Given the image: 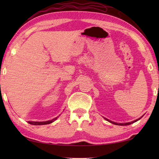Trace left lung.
Instances as JSON below:
<instances>
[{
    "label": "left lung",
    "mask_w": 159,
    "mask_h": 159,
    "mask_svg": "<svg viewBox=\"0 0 159 159\" xmlns=\"http://www.w3.org/2000/svg\"><path fill=\"white\" fill-rule=\"evenodd\" d=\"M142 117H143V116H141V117L139 118V119H137V120H134V121H130V122H126V123H117V122H115V121H111V120H109L107 119L106 117H104V119H105L107 121H109V122H111V124H116V125H119V126H127V125H130V124H133V123H134V122H136V121H137L138 120H139Z\"/></svg>",
    "instance_id": "left-lung-1"
}]
</instances>
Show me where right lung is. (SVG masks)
<instances>
[{
    "label": "right lung",
    "mask_w": 159,
    "mask_h": 159,
    "mask_svg": "<svg viewBox=\"0 0 159 159\" xmlns=\"http://www.w3.org/2000/svg\"><path fill=\"white\" fill-rule=\"evenodd\" d=\"M60 116V115L59 116H57L55 118H53L51 120H48V121H28V123L32 125H45V124H49L50 123H52L53 121H55V120H57V118Z\"/></svg>",
    "instance_id": "add662e5"
}]
</instances>
